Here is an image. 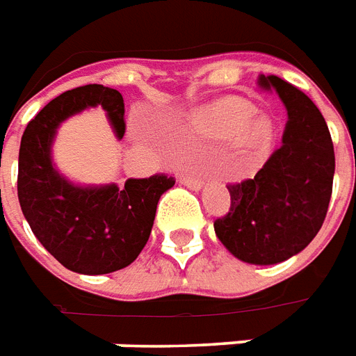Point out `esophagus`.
Segmentation results:
<instances>
[{"label": "esophagus", "mask_w": 356, "mask_h": 356, "mask_svg": "<svg viewBox=\"0 0 356 356\" xmlns=\"http://www.w3.org/2000/svg\"><path fill=\"white\" fill-rule=\"evenodd\" d=\"M181 183L186 184L188 188L192 190H200L203 186V179L200 175H190V173H183L181 175Z\"/></svg>", "instance_id": "esophagus-1"}]
</instances>
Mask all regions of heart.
Here are the masks:
<instances>
[{
  "label": "heart",
  "instance_id": "obj_1",
  "mask_svg": "<svg viewBox=\"0 0 356 356\" xmlns=\"http://www.w3.org/2000/svg\"><path fill=\"white\" fill-rule=\"evenodd\" d=\"M253 114V107L240 97H225L222 102L214 103L205 113L197 116V125L201 131L218 138L234 136L243 129L248 120ZM268 136V129L264 123H257L249 133L251 144H260Z\"/></svg>",
  "mask_w": 356,
  "mask_h": 356
}]
</instances>
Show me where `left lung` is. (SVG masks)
I'll list each match as a JSON object with an SVG mask.
<instances>
[{
	"instance_id": "obj_1",
	"label": "left lung",
	"mask_w": 356,
	"mask_h": 356,
	"mask_svg": "<svg viewBox=\"0 0 356 356\" xmlns=\"http://www.w3.org/2000/svg\"><path fill=\"white\" fill-rule=\"evenodd\" d=\"M259 85L284 103L282 145L253 179L229 184L231 209L214 222L220 242L249 264H277L303 251L323 225L334 177V147L320 108L277 75Z\"/></svg>"
}]
</instances>
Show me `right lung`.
<instances>
[{"label":"right lung","instance_id":"right-lung-1","mask_svg":"<svg viewBox=\"0 0 356 356\" xmlns=\"http://www.w3.org/2000/svg\"><path fill=\"white\" fill-rule=\"evenodd\" d=\"M102 105L118 138L125 134V107L118 90L77 86L51 99L25 127L19 145L18 200L31 231L72 271L102 275L129 266L151 234L156 203L175 179L156 173L127 179L122 188L75 186L51 164V140L58 123L86 107Z\"/></svg>","mask_w":356,"mask_h":356}]
</instances>
